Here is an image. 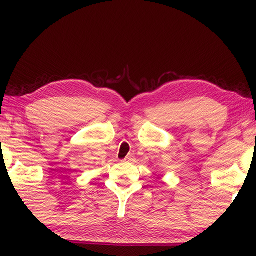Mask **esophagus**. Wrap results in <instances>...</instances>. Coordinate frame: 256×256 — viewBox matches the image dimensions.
<instances>
[{"label":"esophagus","mask_w":256,"mask_h":256,"mask_svg":"<svg viewBox=\"0 0 256 256\" xmlns=\"http://www.w3.org/2000/svg\"><path fill=\"white\" fill-rule=\"evenodd\" d=\"M134 156L132 155H128L127 157H126L124 158V162H134Z\"/></svg>","instance_id":"esophagus-1"}]
</instances>
